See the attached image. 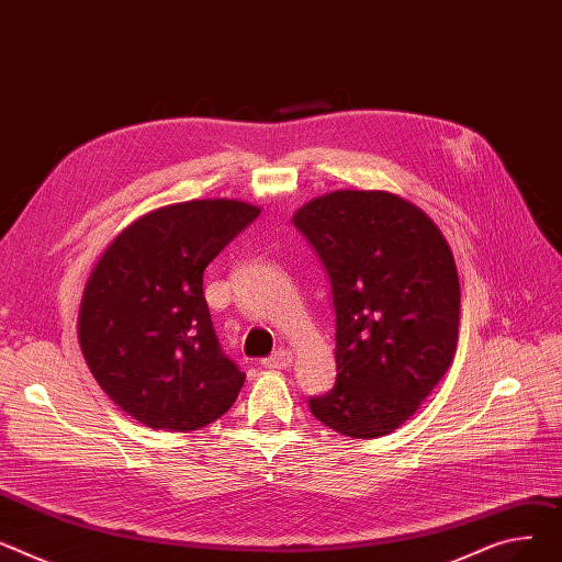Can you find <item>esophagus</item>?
<instances>
[{"label": "esophagus", "mask_w": 562, "mask_h": 562, "mask_svg": "<svg viewBox=\"0 0 562 562\" xmlns=\"http://www.w3.org/2000/svg\"><path fill=\"white\" fill-rule=\"evenodd\" d=\"M290 362H292V351L290 349H279L270 358L262 360V368H268V370H285V368H290Z\"/></svg>", "instance_id": "34e87169"}]
</instances>
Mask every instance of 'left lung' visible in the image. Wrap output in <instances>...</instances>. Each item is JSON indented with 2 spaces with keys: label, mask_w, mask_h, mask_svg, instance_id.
Returning <instances> with one entry per match:
<instances>
[{
  "label": "left lung",
  "mask_w": 562,
  "mask_h": 562,
  "mask_svg": "<svg viewBox=\"0 0 562 562\" xmlns=\"http://www.w3.org/2000/svg\"><path fill=\"white\" fill-rule=\"evenodd\" d=\"M331 279L336 370L311 413L349 438L400 428L449 370L460 285L438 224L385 190H336L292 215Z\"/></svg>",
  "instance_id": "obj_1"
}]
</instances>
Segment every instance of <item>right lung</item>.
I'll use <instances>...</instances> for the list:
<instances>
[{"label":"right lung","mask_w":562,"mask_h":562,"mask_svg":"<svg viewBox=\"0 0 562 562\" xmlns=\"http://www.w3.org/2000/svg\"><path fill=\"white\" fill-rule=\"evenodd\" d=\"M258 215L238 200L162 206L94 262L79 308L81 353L113 404L154 431H196L238 400L245 372L220 349L204 270Z\"/></svg>","instance_id":"right-lung-1"}]
</instances>
